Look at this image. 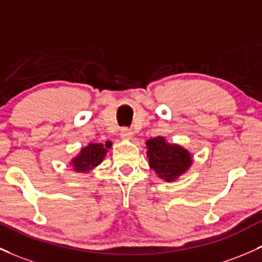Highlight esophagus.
<instances>
[{"mask_svg": "<svg viewBox=\"0 0 262 262\" xmlns=\"http://www.w3.org/2000/svg\"><path fill=\"white\" fill-rule=\"evenodd\" d=\"M120 137H122L123 139H130V138L133 137V132L128 128H122L120 129Z\"/></svg>", "mask_w": 262, "mask_h": 262, "instance_id": "34e87169", "label": "esophagus"}]
</instances>
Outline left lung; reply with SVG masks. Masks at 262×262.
I'll return each mask as SVG.
<instances>
[{"label": "left lung", "instance_id": "obj_1", "mask_svg": "<svg viewBox=\"0 0 262 262\" xmlns=\"http://www.w3.org/2000/svg\"><path fill=\"white\" fill-rule=\"evenodd\" d=\"M146 155L150 168L166 182L177 179L191 165L189 151L179 145H170L163 137L146 142Z\"/></svg>", "mask_w": 262, "mask_h": 262}]
</instances>
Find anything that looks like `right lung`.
Wrapping results in <instances>:
<instances>
[{"mask_svg": "<svg viewBox=\"0 0 262 262\" xmlns=\"http://www.w3.org/2000/svg\"><path fill=\"white\" fill-rule=\"evenodd\" d=\"M111 143H105V146L103 144H89L82 149L78 157L74 158L72 160L73 163V168L77 173H85V171L91 170L94 166H97L102 162L104 155L107 154Z\"/></svg>", "mask_w": 262, "mask_h": 262, "instance_id": "add662e5", "label": "right lung"}]
</instances>
